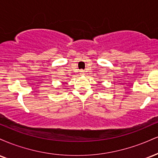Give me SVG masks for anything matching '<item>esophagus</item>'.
Segmentation results:
<instances>
[{
  "instance_id": "1",
  "label": "esophagus",
  "mask_w": 158,
  "mask_h": 158,
  "mask_svg": "<svg viewBox=\"0 0 158 158\" xmlns=\"http://www.w3.org/2000/svg\"><path fill=\"white\" fill-rule=\"evenodd\" d=\"M79 72H80V73H79V74H80V75H81V76L85 75V72H84V70H81Z\"/></svg>"
}]
</instances>
